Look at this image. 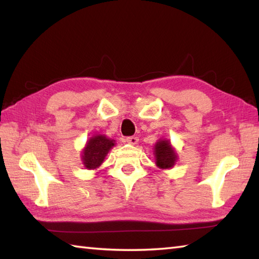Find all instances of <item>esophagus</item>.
<instances>
[{
	"label": "esophagus",
	"instance_id": "34e87169",
	"mask_svg": "<svg viewBox=\"0 0 259 259\" xmlns=\"http://www.w3.org/2000/svg\"><path fill=\"white\" fill-rule=\"evenodd\" d=\"M125 141L128 142V144H130V145H137V144H138L139 139H138V137L133 136V137H128V138L125 139Z\"/></svg>",
	"mask_w": 259,
	"mask_h": 259
}]
</instances>
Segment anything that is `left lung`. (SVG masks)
<instances>
[{"mask_svg": "<svg viewBox=\"0 0 259 259\" xmlns=\"http://www.w3.org/2000/svg\"><path fill=\"white\" fill-rule=\"evenodd\" d=\"M156 164L160 169H171L178 160V155L168 139H159L153 148Z\"/></svg>", "mask_w": 259, "mask_h": 259, "instance_id": "1", "label": "left lung"}]
</instances>
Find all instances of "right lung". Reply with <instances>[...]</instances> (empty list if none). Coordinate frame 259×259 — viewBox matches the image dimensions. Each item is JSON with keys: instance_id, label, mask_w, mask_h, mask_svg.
Wrapping results in <instances>:
<instances>
[{"instance_id": "obj_1", "label": "right lung", "mask_w": 259, "mask_h": 259, "mask_svg": "<svg viewBox=\"0 0 259 259\" xmlns=\"http://www.w3.org/2000/svg\"><path fill=\"white\" fill-rule=\"evenodd\" d=\"M115 146L113 139L104 135H95L87 141L81 152V161L88 170H95L101 166L109 151Z\"/></svg>"}]
</instances>
